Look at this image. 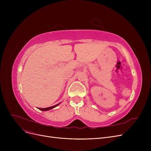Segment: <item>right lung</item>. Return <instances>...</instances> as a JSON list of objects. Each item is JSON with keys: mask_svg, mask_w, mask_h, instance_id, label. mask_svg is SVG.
<instances>
[{"mask_svg": "<svg viewBox=\"0 0 151 151\" xmlns=\"http://www.w3.org/2000/svg\"><path fill=\"white\" fill-rule=\"evenodd\" d=\"M59 104H60V103H58V104H56V105H54V106H50V107L45 108H38V109H40V110H42V111H48V110H50V109H53V108H55L56 106H58V105H59Z\"/></svg>", "mask_w": 151, "mask_h": 151, "instance_id": "obj_1", "label": "right lung"}]
</instances>
